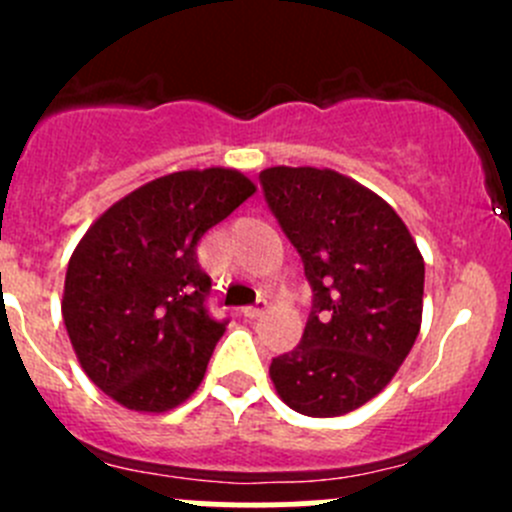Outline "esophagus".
Wrapping results in <instances>:
<instances>
[{
    "label": "esophagus",
    "instance_id": "esophagus-1",
    "mask_svg": "<svg viewBox=\"0 0 512 512\" xmlns=\"http://www.w3.org/2000/svg\"><path fill=\"white\" fill-rule=\"evenodd\" d=\"M265 312H267V299H257V302L252 304V307L242 309V317H245V319H257V317H260V314H265Z\"/></svg>",
    "mask_w": 512,
    "mask_h": 512
}]
</instances>
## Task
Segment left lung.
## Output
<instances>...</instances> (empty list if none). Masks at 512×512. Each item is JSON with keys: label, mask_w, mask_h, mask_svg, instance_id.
Segmentation results:
<instances>
[{"label": "left lung", "mask_w": 512, "mask_h": 512, "mask_svg": "<svg viewBox=\"0 0 512 512\" xmlns=\"http://www.w3.org/2000/svg\"><path fill=\"white\" fill-rule=\"evenodd\" d=\"M260 183L314 292L302 342L272 359L270 379L297 414L344 416L381 394L414 347L421 250L384 198L337 170L275 165Z\"/></svg>", "instance_id": "1"}]
</instances>
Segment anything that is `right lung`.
Returning a JSON list of instances; mask_svg holds the SVG:
<instances>
[{"label": "right lung", "instance_id": "1", "mask_svg": "<svg viewBox=\"0 0 512 512\" xmlns=\"http://www.w3.org/2000/svg\"><path fill=\"white\" fill-rule=\"evenodd\" d=\"M255 190L220 165L160 175L79 240L61 317L81 369L123 409L165 414L200 386L225 322L205 309L210 277L195 247Z\"/></svg>", "mask_w": 512, "mask_h": 512}]
</instances>
